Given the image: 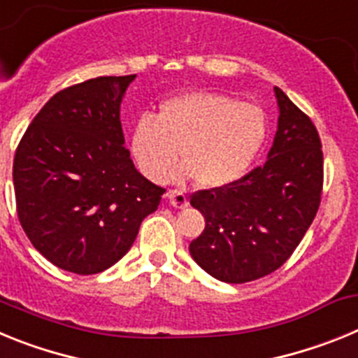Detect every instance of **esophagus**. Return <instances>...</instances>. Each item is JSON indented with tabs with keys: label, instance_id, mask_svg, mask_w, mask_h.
Listing matches in <instances>:
<instances>
[{
	"label": "esophagus",
	"instance_id": "1",
	"mask_svg": "<svg viewBox=\"0 0 358 358\" xmlns=\"http://www.w3.org/2000/svg\"><path fill=\"white\" fill-rule=\"evenodd\" d=\"M166 197H169L170 204H172L173 208H179V210H182V208L188 206V197H186V194L182 192V189H169Z\"/></svg>",
	"mask_w": 358,
	"mask_h": 358
}]
</instances>
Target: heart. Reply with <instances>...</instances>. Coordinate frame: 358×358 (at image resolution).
<instances>
[{"label": "heart", "instance_id": "obj_1", "mask_svg": "<svg viewBox=\"0 0 358 358\" xmlns=\"http://www.w3.org/2000/svg\"><path fill=\"white\" fill-rule=\"evenodd\" d=\"M267 136L262 107L211 91H192L164 100L157 116H141L131 132L138 169L152 181L182 161L204 188L240 181L260 154Z\"/></svg>", "mask_w": 358, "mask_h": 358}]
</instances>
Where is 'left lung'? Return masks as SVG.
<instances>
[{
	"mask_svg": "<svg viewBox=\"0 0 358 358\" xmlns=\"http://www.w3.org/2000/svg\"><path fill=\"white\" fill-rule=\"evenodd\" d=\"M278 131L267 161L224 188L195 192L204 231L189 255L210 276L248 283L285 264L319 210L322 150L317 129L280 87Z\"/></svg>",
	"mask_w": 358,
	"mask_h": 358,
	"instance_id": "left-lung-1",
	"label": "left lung"
}]
</instances>
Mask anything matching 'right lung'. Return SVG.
Returning <instances> with one entry per match:
<instances>
[{"label": "right lung", "instance_id": "add662e5", "mask_svg": "<svg viewBox=\"0 0 358 358\" xmlns=\"http://www.w3.org/2000/svg\"><path fill=\"white\" fill-rule=\"evenodd\" d=\"M134 78L98 77L59 91L15 150L19 222L31 245L69 273L115 265L164 194L134 169L125 147L120 103Z\"/></svg>", "mask_w": 358, "mask_h": 358}]
</instances>
